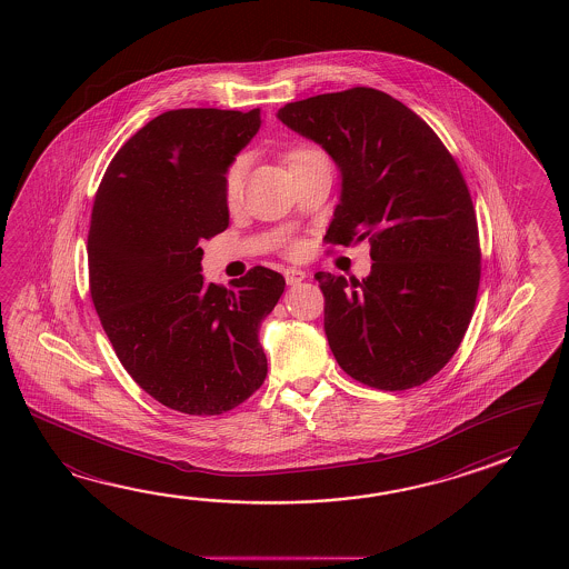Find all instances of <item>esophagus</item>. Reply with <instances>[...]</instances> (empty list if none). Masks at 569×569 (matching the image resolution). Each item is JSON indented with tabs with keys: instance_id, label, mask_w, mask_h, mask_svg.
Returning a JSON list of instances; mask_svg holds the SVG:
<instances>
[{
	"instance_id": "1",
	"label": "esophagus",
	"mask_w": 569,
	"mask_h": 569,
	"mask_svg": "<svg viewBox=\"0 0 569 569\" xmlns=\"http://www.w3.org/2000/svg\"><path fill=\"white\" fill-rule=\"evenodd\" d=\"M284 279H287V284H299L301 280L307 279V272L301 268H287Z\"/></svg>"
}]
</instances>
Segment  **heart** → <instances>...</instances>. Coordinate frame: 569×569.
Listing matches in <instances>:
<instances>
[{"mask_svg": "<svg viewBox=\"0 0 569 569\" xmlns=\"http://www.w3.org/2000/svg\"><path fill=\"white\" fill-rule=\"evenodd\" d=\"M319 160H327V157L315 146H297V148H292V150L287 152V167H289V170L299 169V167L311 164V162H319ZM246 170H248V157L240 154V157L231 160L228 169L223 172V197H226L228 206H236L240 201Z\"/></svg>", "mask_w": 569, "mask_h": 569, "instance_id": "b5f03b06", "label": "heart"}]
</instances>
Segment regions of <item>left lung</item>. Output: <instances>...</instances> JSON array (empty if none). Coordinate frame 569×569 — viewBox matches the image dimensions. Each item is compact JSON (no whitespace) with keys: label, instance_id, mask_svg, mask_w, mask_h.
<instances>
[{"label":"left lung","instance_id":"1","mask_svg":"<svg viewBox=\"0 0 569 569\" xmlns=\"http://www.w3.org/2000/svg\"><path fill=\"white\" fill-rule=\"evenodd\" d=\"M341 172L329 243L370 242L366 279L317 272L326 336L366 387H421L451 360L472 319L480 240L460 167L415 111L372 87L279 109Z\"/></svg>","mask_w":569,"mask_h":569}]
</instances>
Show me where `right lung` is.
<instances>
[{"label":"right lung","instance_id":"obj_1","mask_svg":"<svg viewBox=\"0 0 569 569\" xmlns=\"http://www.w3.org/2000/svg\"><path fill=\"white\" fill-rule=\"evenodd\" d=\"M260 109H172L121 146L99 182L87 238L99 321L136 385L172 411H231L267 378L258 329L284 279L254 267L203 282L199 242L230 223L223 172Z\"/></svg>","mask_w":569,"mask_h":569}]
</instances>
